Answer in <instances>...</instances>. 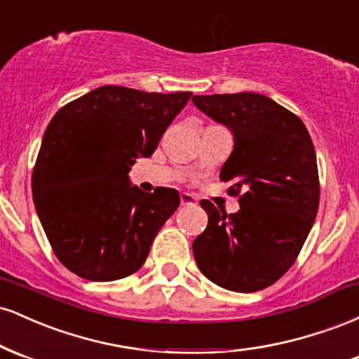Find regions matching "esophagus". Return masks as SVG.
Here are the masks:
<instances>
[{"instance_id":"34e87169","label":"esophagus","mask_w":359,"mask_h":359,"mask_svg":"<svg viewBox=\"0 0 359 359\" xmlns=\"http://www.w3.org/2000/svg\"><path fill=\"white\" fill-rule=\"evenodd\" d=\"M180 204H182V205H197L196 196H192V194H189V192H182V194H180Z\"/></svg>"}]
</instances>
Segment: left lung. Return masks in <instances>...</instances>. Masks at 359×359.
Here are the masks:
<instances>
[{
    "instance_id": "1",
    "label": "left lung",
    "mask_w": 359,
    "mask_h": 359,
    "mask_svg": "<svg viewBox=\"0 0 359 359\" xmlns=\"http://www.w3.org/2000/svg\"><path fill=\"white\" fill-rule=\"evenodd\" d=\"M203 113L233 131V154L221 168L240 211L209 201L208 228L192 243L197 266L234 292L270 287L297 259L319 209L314 143L297 114L255 93L194 96Z\"/></svg>"
}]
</instances>
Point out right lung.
<instances>
[{
  "label": "right lung",
  "mask_w": 359,
  "mask_h": 359,
  "mask_svg": "<svg viewBox=\"0 0 359 359\" xmlns=\"http://www.w3.org/2000/svg\"><path fill=\"white\" fill-rule=\"evenodd\" d=\"M191 96L102 86L48 123L32 192L53 253L72 273L111 282L145 263L180 197L175 189L131 187L128 172L138 156L154 154Z\"/></svg>",
  "instance_id": "add662e5"
}]
</instances>
